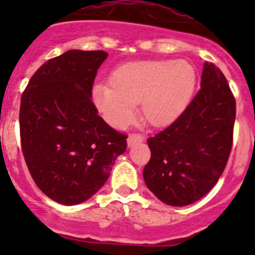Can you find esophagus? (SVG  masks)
<instances>
[{
  "mask_svg": "<svg viewBox=\"0 0 255 255\" xmlns=\"http://www.w3.org/2000/svg\"><path fill=\"white\" fill-rule=\"evenodd\" d=\"M143 141V136L140 134H136V132H132V134L129 135V138H128V144L130 145H134L135 143H140Z\"/></svg>",
  "mask_w": 255,
  "mask_h": 255,
  "instance_id": "obj_1",
  "label": "esophagus"
}]
</instances>
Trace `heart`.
<instances>
[{
	"instance_id": "b5f03b06",
	"label": "heart",
	"mask_w": 255,
	"mask_h": 255,
	"mask_svg": "<svg viewBox=\"0 0 255 255\" xmlns=\"http://www.w3.org/2000/svg\"><path fill=\"white\" fill-rule=\"evenodd\" d=\"M195 80V70L188 61H136L119 67L112 74V84H97L94 103L119 129L134 120L140 101L144 117L154 125H163L188 106Z\"/></svg>"
}]
</instances>
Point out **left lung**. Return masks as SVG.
Masks as SVG:
<instances>
[{
	"mask_svg": "<svg viewBox=\"0 0 255 255\" xmlns=\"http://www.w3.org/2000/svg\"><path fill=\"white\" fill-rule=\"evenodd\" d=\"M200 89L166 129L148 138L145 185L168 206L194 203L216 185L229 161L236 102L220 69L204 62Z\"/></svg>",
	"mask_w": 255,
	"mask_h": 255,
	"instance_id": "1",
	"label": "left lung"
}]
</instances>
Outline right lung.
Here are the masks:
<instances>
[{
  "mask_svg": "<svg viewBox=\"0 0 255 255\" xmlns=\"http://www.w3.org/2000/svg\"><path fill=\"white\" fill-rule=\"evenodd\" d=\"M105 51L70 49L44 62L22 92L20 141L31 177L57 203L74 206L100 190L128 135L116 131L92 102Z\"/></svg>",
  "mask_w": 255,
  "mask_h": 255,
  "instance_id": "add662e5",
  "label": "right lung"
}]
</instances>
